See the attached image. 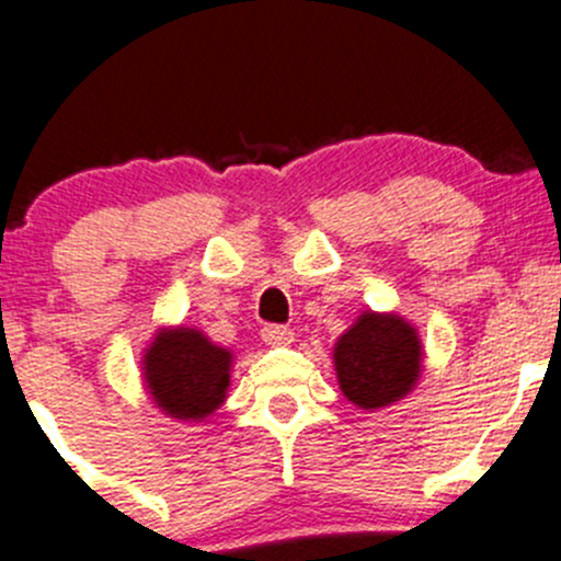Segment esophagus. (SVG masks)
Wrapping results in <instances>:
<instances>
[{
	"label": "esophagus",
	"mask_w": 561,
	"mask_h": 561,
	"mask_svg": "<svg viewBox=\"0 0 561 561\" xmlns=\"http://www.w3.org/2000/svg\"><path fill=\"white\" fill-rule=\"evenodd\" d=\"M260 336H263V342L271 344V347H287V344L296 342V333L287 325H265Z\"/></svg>",
	"instance_id": "esophagus-1"
}]
</instances>
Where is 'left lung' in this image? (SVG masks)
Here are the masks:
<instances>
[{"instance_id":"8db88e82","label":"left lung","mask_w":561,"mask_h":561,"mask_svg":"<svg viewBox=\"0 0 561 561\" xmlns=\"http://www.w3.org/2000/svg\"><path fill=\"white\" fill-rule=\"evenodd\" d=\"M342 393L360 410H380L404 399L423 369L417 331L399 314L364 312L333 347Z\"/></svg>"}]
</instances>
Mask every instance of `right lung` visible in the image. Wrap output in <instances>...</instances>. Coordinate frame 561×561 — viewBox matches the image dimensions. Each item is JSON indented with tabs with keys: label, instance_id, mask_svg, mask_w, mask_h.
I'll return each instance as SVG.
<instances>
[{
	"label": "right lung",
	"instance_id": "add662e5",
	"mask_svg": "<svg viewBox=\"0 0 561 561\" xmlns=\"http://www.w3.org/2000/svg\"><path fill=\"white\" fill-rule=\"evenodd\" d=\"M233 353L208 342L197 328H160L144 350L151 399L175 421H203L228 399Z\"/></svg>",
	"mask_w": 561,
	"mask_h": 561
}]
</instances>
